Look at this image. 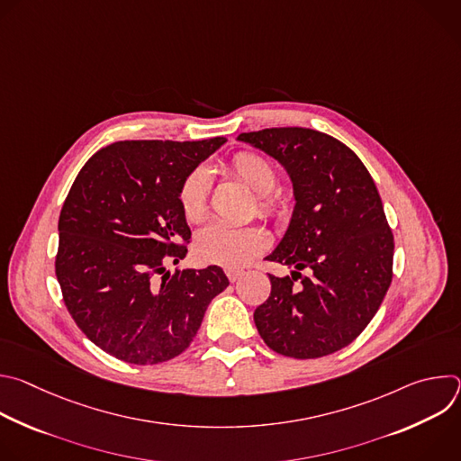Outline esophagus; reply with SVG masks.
Listing matches in <instances>:
<instances>
[{"label":"esophagus","mask_w":461,"mask_h":461,"mask_svg":"<svg viewBox=\"0 0 461 461\" xmlns=\"http://www.w3.org/2000/svg\"><path fill=\"white\" fill-rule=\"evenodd\" d=\"M226 276H228V279L231 283H235V281H239L244 276V270H240V268H226Z\"/></svg>","instance_id":"esophagus-1"}]
</instances>
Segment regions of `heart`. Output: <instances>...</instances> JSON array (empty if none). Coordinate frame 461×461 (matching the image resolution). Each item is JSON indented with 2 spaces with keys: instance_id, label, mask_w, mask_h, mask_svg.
Returning <instances> with one entry per match:
<instances>
[{
  "instance_id": "obj_1",
  "label": "heart",
  "mask_w": 461,
  "mask_h": 461,
  "mask_svg": "<svg viewBox=\"0 0 461 461\" xmlns=\"http://www.w3.org/2000/svg\"><path fill=\"white\" fill-rule=\"evenodd\" d=\"M230 173L257 193L258 215L285 221L292 213V203L276 191L279 171L258 153L239 151L228 162ZM212 193V173L206 166L191 169L178 187V206L187 222H199L208 213ZM270 246V235L260 226H230L213 222L194 235V253L210 265L240 268Z\"/></svg>"
}]
</instances>
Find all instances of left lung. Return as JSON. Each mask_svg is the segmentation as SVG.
<instances>
[{
	"label": "left lung",
	"instance_id": "8db88e82",
	"mask_svg": "<svg viewBox=\"0 0 461 461\" xmlns=\"http://www.w3.org/2000/svg\"><path fill=\"white\" fill-rule=\"evenodd\" d=\"M239 140L286 167L297 201L267 257L294 272L268 274L272 294L253 313L257 330L288 357L334 354L365 330L392 283L393 235L377 187L359 157L321 131L272 127Z\"/></svg>",
	"mask_w": 461,
	"mask_h": 461
}]
</instances>
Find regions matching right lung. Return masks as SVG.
I'll return each mask as SVG.
<instances>
[{"label": "right lung", "instance_id": "obj_1", "mask_svg": "<svg viewBox=\"0 0 461 461\" xmlns=\"http://www.w3.org/2000/svg\"><path fill=\"white\" fill-rule=\"evenodd\" d=\"M224 142H114L86 162L69 189L56 279L80 330L120 361L157 365L182 354L230 285L219 267L166 272L191 239L180 182Z\"/></svg>", "mask_w": 461, "mask_h": 461}]
</instances>
